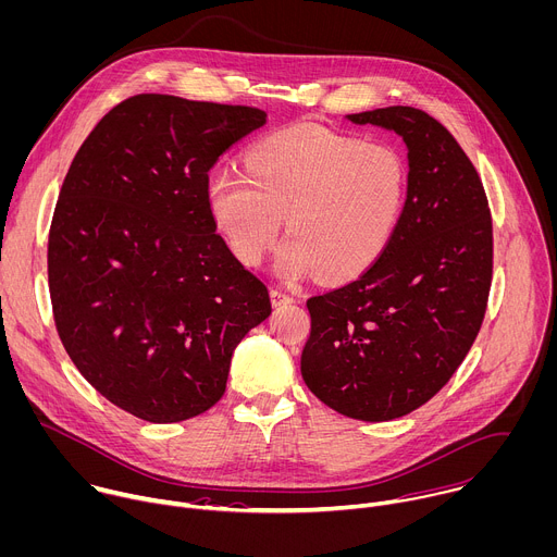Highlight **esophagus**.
<instances>
[{
	"label": "esophagus",
	"mask_w": 557,
	"mask_h": 557,
	"mask_svg": "<svg viewBox=\"0 0 557 557\" xmlns=\"http://www.w3.org/2000/svg\"><path fill=\"white\" fill-rule=\"evenodd\" d=\"M293 297L280 288H271V304L277 308V306H284V304H290Z\"/></svg>",
	"instance_id": "obj_1"
}]
</instances>
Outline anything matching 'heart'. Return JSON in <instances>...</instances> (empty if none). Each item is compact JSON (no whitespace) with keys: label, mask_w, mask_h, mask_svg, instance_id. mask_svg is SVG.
Here are the masks:
<instances>
[{"label":"heart","mask_w":557,"mask_h":557,"mask_svg":"<svg viewBox=\"0 0 557 557\" xmlns=\"http://www.w3.org/2000/svg\"><path fill=\"white\" fill-rule=\"evenodd\" d=\"M206 199L240 262L258 264L286 216L275 273L345 282L387 249L407 199V168L389 146L299 124L258 141L247 172L212 168Z\"/></svg>","instance_id":"1"}]
</instances>
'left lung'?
<instances>
[{"label": "left lung", "instance_id": "1", "mask_svg": "<svg viewBox=\"0 0 557 557\" xmlns=\"http://www.w3.org/2000/svg\"><path fill=\"white\" fill-rule=\"evenodd\" d=\"M407 144V201L381 258L306 301V387L330 409L389 422L429 403L470 351L492 284V216L457 139L429 113L387 107L347 115Z\"/></svg>", "mask_w": 557, "mask_h": 557}]
</instances>
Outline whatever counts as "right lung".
Masks as SVG:
<instances>
[{"mask_svg":"<svg viewBox=\"0 0 557 557\" xmlns=\"http://www.w3.org/2000/svg\"><path fill=\"white\" fill-rule=\"evenodd\" d=\"M264 124L253 107L139 94L67 170L48 240L54 323L83 379L139 420L212 409L236 345L271 314L206 199L219 157Z\"/></svg>","mask_w":557,"mask_h":557,"instance_id":"add662e5","label":"right lung"}]
</instances>
